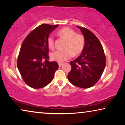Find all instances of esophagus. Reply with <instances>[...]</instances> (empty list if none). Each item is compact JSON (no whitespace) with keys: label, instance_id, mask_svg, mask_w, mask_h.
I'll list each match as a JSON object with an SVG mask.
<instances>
[{"label":"esophagus","instance_id":"1","mask_svg":"<svg viewBox=\"0 0 125 125\" xmlns=\"http://www.w3.org/2000/svg\"><path fill=\"white\" fill-rule=\"evenodd\" d=\"M63 65V64H62V63H59V67H61V66H62Z\"/></svg>","mask_w":125,"mask_h":125}]
</instances>
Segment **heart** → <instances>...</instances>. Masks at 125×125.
<instances>
[{"instance_id": "obj_1", "label": "heart", "mask_w": 125, "mask_h": 125, "mask_svg": "<svg viewBox=\"0 0 125 125\" xmlns=\"http://www.w3.org/2000/svg\"><path fill=\"white\" fill-rule=\"evenodd\" d=\"M58 34L66 40L64 47L65 50L56 51L53 52L51 56L52 60L62 62L71 57L72 53L75 56L81 52L85 44V39L83 35L77 34L74 30L68 27L61 29ZM47 44L50 49L54 48V40L52 35L49 36L48 37Z\"/></svg>"}]
</instances>
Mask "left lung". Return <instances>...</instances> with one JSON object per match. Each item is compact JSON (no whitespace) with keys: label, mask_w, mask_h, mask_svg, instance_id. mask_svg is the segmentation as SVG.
<instances>
[{"label":"left lung","mask_w":125,"mask_h":125,"mask_svg":"<svg viewBox=\"0 0 125 125\" xmlns=\"http://www.w3.org/2000/svg\"><path fill=\"white\" fill-rule=\"evenodd\" d=\"M77 27L84 36V47L81 55L70 62L72 69L68 79L74 86L86 89L93 86L101 78L106 66V57L94 34L85 28Z\"/></svg>","instance_id":"8db88e82"}]
</instances>
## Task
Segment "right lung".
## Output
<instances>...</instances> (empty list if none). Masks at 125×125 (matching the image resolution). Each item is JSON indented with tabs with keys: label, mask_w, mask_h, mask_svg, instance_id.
I'll list each match as a JSON object with an SVG mask.
<instances>
[{
	"label": "right lung",
	"mask_w": 125,
	"mask_h": 125,
	"mask_svg": "<svg viewBox=\"0 0 125 125\" xmlns=\"http://www.w3.org/2000/svg\"><path fill=\"white\" fill-rule=\"evenodd\" d=\"M58 26L42 24L31 32L22 43L17 66L24 81L32 88L48 85L59 68L57 62L48 61L47 44L49 33Z\"/></svg>",
	"instance_id": "add662e5"
}]
</instances>
